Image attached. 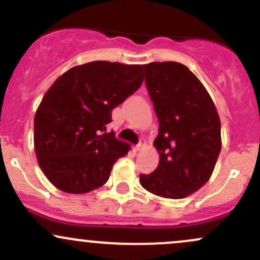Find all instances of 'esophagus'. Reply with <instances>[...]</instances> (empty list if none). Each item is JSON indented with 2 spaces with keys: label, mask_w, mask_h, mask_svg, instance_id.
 <instances>
[{
  "label": "esophagus",
  "mask_w": 260,
  "mask_h": 260,
  "mask_svg": "<svg viewBox=\"0 0 260 260\" xmlns=\"http://www.w3.org/2000/svg\"><path fill=\"white\" fill-rule=\"evenodd\" d=\"M144 148H145V142H144V140H140L139 144L136 147V151L143 150V149H144Z\"/></svg>",
  "instance_id": "obj_1"
}]
</instances>
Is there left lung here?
<instances>
[{
  "label": "left lung",
  "instance_id": "obj_1",
  "mask_svg": "<svg viewBox=\"0 0 260 260\" xmlns=\"http://www.w3.org/2000/svg\"><path fill=\"white\" fill-rule=\"evenodd\" d=\"M145 82L159 118L154 147L159 165L140 175L144 189L169 199L193 194L207 183L221 150V123L202 82L178 62L143 66Z\"/></svg>",
  "mask_w": 260,
  "mask_h": 260
}]
</instances>
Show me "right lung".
<instances>
[{"instance_id": "obj_1", "label": "right lung", "mask_w": 260, "mask_h": 260, "mask_svg": "<svg viewBox=\"0 0 260 260\" xmlns=\"http://www.w3.org/2000/svg\"><path fill=\"white\" fill-rule=\"evenodd\" d=\"M143 66L94 61L74 66L45 92L34 117L39 166L59 190L83 194L109 180L129 144L106 132L111 113L142 85Z\"/></svg>"}]
</instances>
